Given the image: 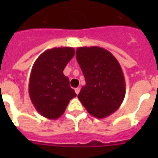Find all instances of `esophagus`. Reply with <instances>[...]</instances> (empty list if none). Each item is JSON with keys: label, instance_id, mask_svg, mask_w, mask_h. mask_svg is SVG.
Instances as JSON below:
<instances>
[{"label": "esophagus", "instance_id": "esophagus-1", "mask_svg": "<svg viewBox=\"0 0 158 158\" xmlns=\"http://www.w3.org/2000/svg\"><path fill=\"white\" fill-rule=\"evenodd\" d=\"M74 91H75L76 94H79V91H80V88H76V89H74Z\"/></svg>", "mask_w": 158, "mask_h": 158}]
</instances>
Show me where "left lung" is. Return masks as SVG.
<instances>
[{
    "label": "left lung",
    "instance_id": "1",
    "mask_svg": "<svg viewBox=\"0 0 158 158\" xmlns=\"http://www.w3.org/2000/svg\"><path fill=\"white\" fill-rule=\"evenodd\" d=\"M76 59L86 81L78 98L90 115L107 117L125 98V78L119 62L110 52L99 47L78 48Z\"/></svg>",
    "mask_w": 158,
    "mask_h": 158
}]
</instances>
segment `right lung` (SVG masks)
I'll list each match as a JSON object with an SVG mask.
<instances>
[{
  "label": "right lung",
  "mask_w": 158,
  "mask_h": 158,
  "mask_svg": "<svg viewBox=\"0 0 158 158\" xmlns=\"http://www.w3.org/2000/svg\"><path fill=\"white\" fill-rule=\"evenodd\" d=\"M72 48L48 49L38 56L31 70L28 93L31 102L39 114L56 120L65 110L72 98L76 97L69 87L63 70L74 56Z\"/></svg>",
  "instance_id": "obj_1"
}]
</instances>
